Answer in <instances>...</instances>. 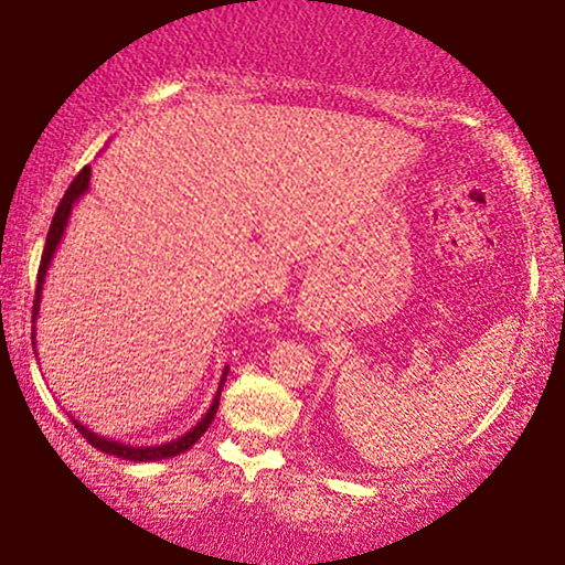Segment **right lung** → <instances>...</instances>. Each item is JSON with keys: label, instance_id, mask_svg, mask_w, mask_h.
I'll return each instance as SVG.
<instances>
[{"label": "right lung", "instance_id": "obj_1", "mask_svg": "<svg viewBox=\"0 0 565 565\" xmlns=\"http://www.w3.org/2000/svg\"><path fill=\"white\" fill-rule=\"evenodd\" d=\"M89 174L92 169L84 167L79 174L74 177V182L68 184V190L64 192V200H61L58 207H56V215H53L51 221V228H49V236H45V249H43V257H41V267H38V285H35V303H33V323L38 321V311H41V296H43V282H45V275H49V267H51V259L53 254H56L61 238H64V231L68 226V215H72V207L76 205V200H79L84 192L89 190ZM33 347H35V327H33ZM226 375H228V365L223 367V375H221V383H218V391H215V398L211 408H207L203 419H200L195 427L190 431H184L182 437L177 439H169V443H161V445H146V447H134V445H126V443H118V439H110V437H103L97 435V431H92L89 427H84L79 419H74V427L82 431V437L87 439L92 447H97L99 452H107V455H115V458L120 460H130V462H157V460H164V458H174V455H182L188 452L192 445L198 443L200 437L205 435L207 427H211V422L215 419V412H218V401H221V391H223V383H226Z\"/></svg>", "mask_w": 565, "mask_h": 565}]
</instances>
